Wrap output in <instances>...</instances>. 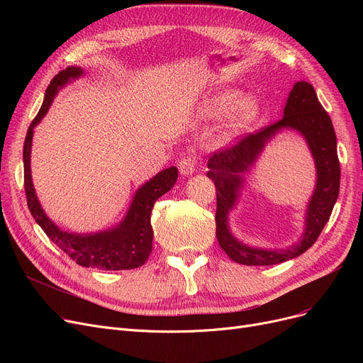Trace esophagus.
<instances>
[{
  "mask_svg": "<svg viewBox=\"0 0 363 363\" xmlns=\"http://www.w3.org/2000/svg\"><path fill=\"white\" fill-rule=\"evenodd\" d=\"M196 166H197V162L193 156H184L181 160H179V172L182 177H189L193 175L196 172Z\"/></svg>",
  "mask_w": 363,
  "mask_h": 363,
  "instance_id": "34e87169",
  "label": "esophagus"
}]
</instances>
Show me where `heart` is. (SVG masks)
Returning a JSON list of instances; mask_svg holds the SVG:
<instances>
[{
	"label": "heart",
	"instance_id": "heart-1",
	"mask_svg": "<svg viewBox=\"0 0 363 363\" xmlns=\"http://www.w3.org/2000/svg\"><path fill=\"white\" fill-rule=\"evenodd\" d=\"M228 108H231V111L228 114L223 135L230 138L249 126L257 118V114L260 113V101L255 95H241L237 99L235 92H225L216 95L208 101L204 107V113L208 116H216V114H222Z\"/></svg>",
	"mask_w": 363,
	"mask_h": 363
}]
</instances>
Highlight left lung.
I'll return each mask as SVG.
<instances>
[{
	"mask_svg": "<svg viewBox=\"0 0 363 363\" xmlns=\"http://www.w3.org/2000/svg\"><path fill=\"white\" fill-rule=\"evenodd\" d=\"M296 130L307 141L317 167V182L305 214L303 234L285 250H262L241 243L229 230V213L238 203L245 179L265 144L277 133ZM207 177L216 186V237L220 249L237 263L269 266L303 255L313 245L328 222L340 189V162L337 137L328 113L320 106L313 86L296 82L277 123L242 137L231 148H225L208 159Z\"/></svg>",
	"mask_w": 363,
	"mask_h": 363,
	"instance_id": "left-lung-1",
	"label": "left lung"
}]
</instances>
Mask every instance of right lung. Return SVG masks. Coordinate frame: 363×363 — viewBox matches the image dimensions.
Masks as SVG:
<instances>
[{
    "instance_id": "right-lung-1",
    "label": "right lung",
    "mask_w": 363,
    "mask_h": 363,
    "mask_svg": "<svg viewBox=\"0 0 363 363\" xmlns=\"http://www.w3.org/2000/svg\"><path fill=\"white\" fill-rule=\"evenodd\" d=\"M81 76H84V69L79 66H69L59 74H55L45 91L40 111L28 129L23 145L25 193L28 207L47 237L78 264L103 271L135 269L147 262L151 253L152 235H155L150 222L151 211L156 200L175 185L178 179V169L175 166L163 169L137 189L122 222L108 228V230L92 234L69 233L57 226L44 212L33 188L30 172L33 129L48 113L57 92Z\"/></svg>"
}]
</instances>
